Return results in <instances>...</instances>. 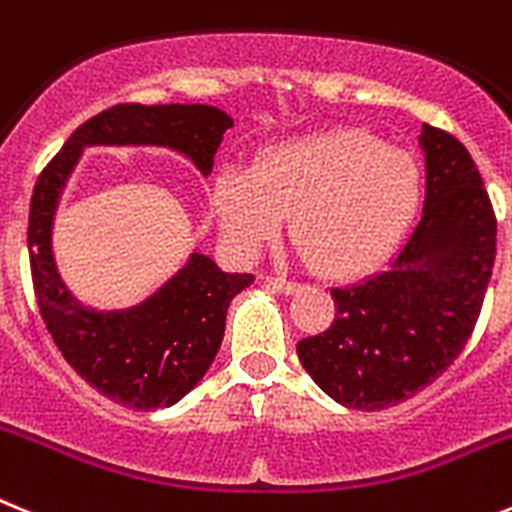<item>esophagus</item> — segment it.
I'll return each mask as SVG.
<instances>
[{"label": "esophagus", "instance_id": "obj_1", "mask_svg": "<svg viewBox=\"0 0 512 512\" xmlns=\"http://www.w3.org/2000/svg\"><path fill=\"white\" fill-rule=\"evenodd\" d=\"M266 285L274 287V290L279 292H285V295H292V292L300 290L298 282H290V279H282V277H266Z\"/></svg>", "mask_w": 512, "mask_h": 512}]
</instances>
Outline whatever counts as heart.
Segmentation results:
<instances>
[{
    "label": "heart",
    "mask_w": 512,
    "mask_h": 512,
    "mask_svg": "<svg viewBox=\"0 0 512 512\" xmlns=\"http://www.w3.org/2000/svg\"><path fill=\"white\" fill-rule=\"evenodd\" d=\"M419 168L368 131H326L266 147L251 173L222 170L214 204L230 246L264 248L290 214L298 253L329 277L383 261L419 207Z\"/></svg>",
    "instance_id": "1"
}]
</instances>
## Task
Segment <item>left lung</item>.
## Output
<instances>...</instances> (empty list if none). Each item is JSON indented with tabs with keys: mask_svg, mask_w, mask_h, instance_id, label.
<instances>
[{
	"mask_svg": "<svg viewBox=\"0 0 512 512\" xmlns=\"http://www.w3.org/2000/svg\"><path fill=\"white\" fill-rule=\"evenodd\" d=\"M425 209L383 272L334 287V323L298 342L303 368L336 404L396 406L461 355L495 266L497 220L469 150L422 124Z\"/></svg>",
	"mask_w": 512,
	"mask_h": 512,
	"instance_id": "8db88e82",
	"label": "left lung"
}]
</instances>
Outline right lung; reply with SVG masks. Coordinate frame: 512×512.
I'll use <instances>...</instances> for the list:
<instances>
[{
    "instance_id": "right-lung-1",
    "label": "right lung",
    "mask_w": 512,
    "mask_h": 512,
    "mask_svg": "<svg viewBox=\"0 0 512 512\" xmlns=\"http://www.w3.org/2000/svg\"><path fill=\"white\" fill-rule=\"evenodd\" d=\"M233 119L214 106L121 103L72 131L38 176L28 217L30 274L43 323L64 360L111 401L152 412L183 399L212 365L225 336L230 300L253 274H227L204 253L155 295L124 310H95L72 298L56 269L51 227L59 196L85 147L150 144L181 152L209 176L214 152Z\"/></svg>"
}]
</instances>
